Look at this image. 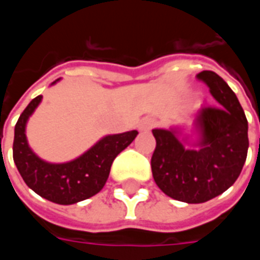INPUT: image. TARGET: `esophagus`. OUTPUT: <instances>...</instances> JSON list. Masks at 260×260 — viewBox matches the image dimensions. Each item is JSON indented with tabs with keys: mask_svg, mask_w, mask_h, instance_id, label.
I'll return each instance as SVG.
<instances>
[{
	"mask_svg": "<svg viewBox=\"0 0 260 260\" xmlns=\"http://www.w3.org/2000/svg\"><path fill=\"white\" fill-rule=\"evenodd\" d=\"M154 125H156L154 119L146 118V119H143V121H142L141 125H139V128H141L142 131H149V129H152Z\"/></svg>",
	"mask_w": 260,
	"mask_h": 260,
	"instance_id": "obj_1",
	"label": "esophagus"
}]
</instances>
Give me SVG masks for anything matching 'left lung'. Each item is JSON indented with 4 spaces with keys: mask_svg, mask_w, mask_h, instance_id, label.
I'll return each instance as SVG.
<instances>
[{
    "mask_svg": "<svg viewBox=\"0 0 260 260\" xmlns=\"http://www.w3.org/2000/svg\"><path fill=\"white\" fill-rule=\"evenodd\" d=\"M198 78L217 102L195 115L201 149L186 150L173 131H152L153 178L166 195L186 203H203L227 191L240 177L249 146L248 121L234 91L213 71Z\"/></svg>",
    "mask_w": 260,
    "mask_h": 260,
    "instance_id": "1",
    "label": "left lung"
}]
</instances>
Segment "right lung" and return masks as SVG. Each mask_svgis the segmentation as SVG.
Instances as JSON below:
<instances>
[{
	"label": "right lung",
	"mask_w": 260,
	"mask_h": 260,
	"mask_svg": "<svg viewBox=\"0 0 260 260\" xmlns=\"http://www.w3.org/2000/svg\"><path fill=\"white\" fill-rule=\"evenodd\" d=\"M40 102L42 96L35 97L15 125L14 161L26 185L58 205H72L96 195L107 181L114 158L129 146L138 131L108 135L76 160L50 164L31 152L25 135L26 121Z\"/></svg>",
	"instance_id": "add662e5"
}]
</instances>
